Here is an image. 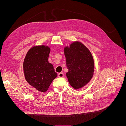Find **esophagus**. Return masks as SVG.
<instances>
[{"instance_id":"1","label":"esophagus","mask_w":126,"mask_h":126,"mask_svg":"<svg viewBox=\"0 0 126 126\" xmlns=\"http://www.w3.org/2000/svg\"><path fill=\"white\" fill-rule=\"evenodd\" d=\"M58 77H60V78H63L64 77V74L63 73V72H60V73L58 74Z\"/></svg>"}]
</instances>
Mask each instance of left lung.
Returning a JSON list of instances; mask_svg holds the SVG:
<instances>
[{"label": "left lung", "mask_w": 126, "mask_h": 126, "mask_svg": "<svg viewBox=\"0 0 126 126\" xmlns=\"http://www.w3.org/2000/svg\"><path fill=\"white\" fill-rule=\"evenodd\" d=\"M68 71V80L72 87L78 89L87 85L93 78L94 61L91 53L81 42L75 41L64 48Z\"/></svg>", "instance_id": "8db88e82"}]
</instances>
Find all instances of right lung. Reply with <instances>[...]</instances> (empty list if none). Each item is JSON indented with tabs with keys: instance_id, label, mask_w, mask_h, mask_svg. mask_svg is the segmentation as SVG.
<instances>
[{
	"instance_id": "1",
	"label": "right lung",
	"mask_w": 126,
	"mask_h": 126,
	"mask_svg": "<svg viewBox=\"0 0 126 126\" xmlns=\"http://www.w3.org/2000/svg\"><path fill=\"white\" fill-rule=\"evenodd\" d=\"M50 48L47 46H33L27 53L23 69L25 78L30 85L45 93L57 76L54 66L49 63Z\"/></svg>"
}]
</instances>
